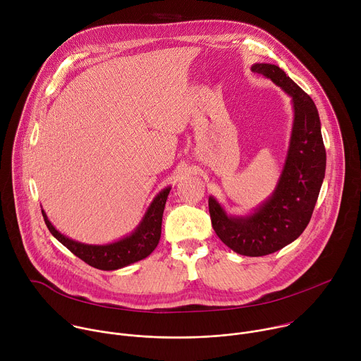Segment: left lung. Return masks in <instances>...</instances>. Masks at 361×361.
I'll use <instances>...</instances> for the list:
<instances>
[{"mask_svg":"<svg viewBox=\"0 0 361 361\" xmlns=\"http://www.w3.org/2000/svg\"><path fill=\"white\" fill-rule=\"evenodd\" d=\"M251 71L270 78L291 97L294 121L287 159L271 197L245 217L227 216L216 198H209L212 224L233 251L260 257L281 250L305 230L326 173L322 124L312 97L274 64H254Z\"/></svg>","mask_w":361,"mask_h":361,"instance_id":"8db88e82","label":"left lung"}]
</instances>
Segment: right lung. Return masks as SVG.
<instances>
[{
  "label": "right lung",
  "mask_w": 361,
  "mask_h": 361,
  "mask_svg": "<svg viewBox=\"0 0 361 361\" xmlns=\"http://www.w3.org/2000/svg\"><path fill=\"white\" fill-rule=\"evenodd\" d=\"M170 190L171 187H167L156 195V198L149 204L148 210L145 212L141 223L130 235L104 245L84 244L66 237L49 223L44 210H41V213L49 233L74 255H77L78 259L98 270H118L145 259L157 247L161 237L163 213Z\"/></svg>",
  "instance_id": "1"
}]
</instances>
